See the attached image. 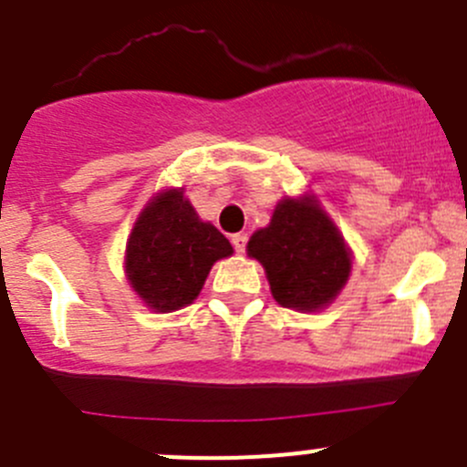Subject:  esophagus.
<instances>
[{
  "instance_id": "1",
  "label": "esophagus",
  "mask_w": 467,
  "mask_h": 467,
  "mask_svg": "<svg viewBox=\"0 0 467 467\" xmlns=\"http://www.w3.org/2000/svg\"><path fill=\"white\" fill-rule=\"evenodd\" d=\"M230 242H233V246H234V251H237V254H244V251H246V234H233V239H230Z\"/></svg>"
}]
</instances>
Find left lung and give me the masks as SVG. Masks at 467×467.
Instances as JSON below:
<instances>
[{
  "mask_svg": "<svg viewBox=\"0 0 467 467\" xmlns=\"http://www.w3.org/2000/svg\"><path fill=\"white\" fill-rule=\"evenodd\" d=\"M246 251L265 267L274 299L304 313L329 306L352 269L350 248L316 195L283 198Z\"/></svg>",
  "mask_w": 467,
  "mask_h": 467,
  "instance_id": "8db88e82",
  "label": "left lung"
}]
</instances>
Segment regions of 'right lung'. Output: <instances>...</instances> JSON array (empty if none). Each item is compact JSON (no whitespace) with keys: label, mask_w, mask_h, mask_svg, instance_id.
I'll list each match as a JSON object with an SVG mask.
<instances>
[{"label":"right lung","mask_w":467,"mask_h":467,"mask_svg":"<svg viewBox=\"0 0 467 467\" xmlns=\"http://www.w3.org/2000/svg\"><path fill=\"white\" fill-rule=\"evenodd\" d=\"M228 255V239L200 221L184 191L168 189L151 198L130 230L126 278L147 306L170 313L193 302L212 265Z\"/></svg>","instance_id":"add662e5"}]
</instances>
